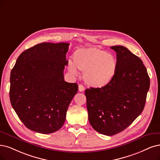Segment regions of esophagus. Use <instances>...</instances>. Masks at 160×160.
<instances>
[{
	"instance_id": "obj_1",
	"label": "esophagus",
	"mask_w": 160,
	"mask_h": 160,
	"mask_svg": "<svg viewBox=\"0 0 160 160\" xmlns=\"http://www.w3.org/2000/svg\"><path fill=\"white\" fill-rule=\"evenodd\" d=\"M78 90H79L80 92H83V91L84 90V86L82 85V84H80V85L78 86Z\"/></svg>"
}]
</instances>
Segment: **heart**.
<instances>
[{"label":"heart","instance_id":"1","mask_svg":"<svg viewBox=\"0 0 160 160\" xmlns=\"http://www.w3.org/2000/svg\"><path fill=\"white\" fill-rule=\"evenodd\" d=\"M72 61L68 62V70L74 75L78 69L84 72L86 83L93 88H100L108 85L117 72V61L114 55L96 47L76 49Z\"/></svg>","mask_w":160,"mask_h":160}]
</instances>
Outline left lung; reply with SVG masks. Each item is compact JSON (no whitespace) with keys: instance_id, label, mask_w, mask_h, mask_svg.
Listing matches in <instances>:
<instances>
[{"instance_id":"obj_1","label":"left lung","mask_w":160,"mask_h":160,"mask_svg":"<svg viewBox=\"0 0 160 160\" xmlns=\"http://www.w3.org/2000/svg\"><path fill=\"white\" fill-rule=\"evenodd\" d=\"M111 49L117 52L113 79L103 88L86 89L88 119L93 128L113 136L127 128L142 112L150 88V78L141 59L126 47Z\"/></svg>"}]
</instances>
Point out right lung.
Wrapping results in <instances>:
<instances>
[{
  "label": "right lung",
  "instance_id": "add662e5",
  "mask_svg": "<svg viewBox=\"0 0 160 160\" xmlns=\"http://www.w3.org/2000/svg\"><path fill=\"white\" fill-rule=\"evenodd\" d=\"M68 45L38 44L22 52L11 70V105L23 125L33 131L50 134L60 129L78 92V84L64 80Z\"/></svg>",
  "mask_w": 160,
  "mask_h": 160
}]
</instances>
